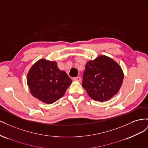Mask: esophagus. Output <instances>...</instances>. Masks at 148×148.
Here are the masks:
<instances>
[{"instance_id":"34e87169","label":"esophagus","mask_w":148,"mask_h":148,"mask_svg":"<svg viewBox=\"0 0 148 148\" xmlns=\"http://www.w3.org/2000/svg\"><path fill=\"white\" fill-rule=\"evenodd\" d=\"M73 79L74 80V81H77V82H81V78H80L79 77H75L73 78Z\"/></svg>"}]
</instances>
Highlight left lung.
I'll return each instance as SVG.
<instances>
[{
  "instance_id": "obj_1",
  "label": "left lung",
  "mask_w": 148,
  "mask_h": 148,
  "mask_svg": "<svg viewBox=\"0 0 148 148\" xmlns=\"http://www.w3.org/2000/svg\"><path fill=\"white\" fill-rule=\"evenodd\" d=\"M123 79L122 70L117 62L101 56L85 66L82 86L92 99L106 101L118 92Z\"/></svg>"
}]
</instances>
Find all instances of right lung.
Instances as JSON below:
<instances>
[{"instance_id":"1","label":"right lung","mask_w":148,"mask_h":148,"mask_svg":"<svg viewBox=\"0 0 148 148\" xmlns=\"http://www.w3.org/2000/svg\"><path fill=\"white\" fill-rule=\"evenodd\" d=\"M27 83L34 97L51 104L64 95L71 79L59 70L56 62L41 59L29 70Z\"/></svg>"}]
</instances>
